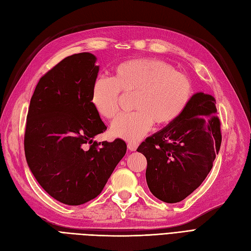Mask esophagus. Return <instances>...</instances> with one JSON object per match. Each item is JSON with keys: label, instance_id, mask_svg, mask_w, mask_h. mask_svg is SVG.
Returning <instances> with one entry per match:
<instances>
[{"label": "esophagus", "instance_id": "1", "mask_svg": "<svg viewBox=\"0 0 251 251\" xmlns=\"http://www.w3.org/2000/svg\"><path fill=\"white\" fill-rule=\"evenodd\" d=\"M127 147L130 151H136L138 149V144L136 142H128Z\"/></svg>", "mask_w": 251, "mask_h": 251}]
</instances>
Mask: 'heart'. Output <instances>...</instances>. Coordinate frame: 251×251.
Returning a JSON list of instances; mask_svg holds the SVG:
<instances>
[{
	"label": "heart",
	"mask_w": 251,
	"mask_h": 251,
	"mask_svg": "<svg viewBox=\"0 0 251 251\" xmlns=\"http://www.w3.org/2000/svg\"><path fill=\"white\" fill-rule=\"evenodd\" d=\"M137 92L133 113L121 114L110 128L113 137L136 142L149 132L156 122L168 125L174 122L189 104L192 86L185 75L170 63L153 58L132 59L120 63L112 77L95 78L90 94L94 110L112 119L119 110V95Z\"/></svg>",
	"instance_id": "obj_1"
}]
</instances>
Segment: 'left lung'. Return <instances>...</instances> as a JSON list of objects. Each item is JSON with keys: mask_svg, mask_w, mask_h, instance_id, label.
<instances>
[{"mask_svg": "<svg viewBox=\"0 0 251 251\" xmlns=\"http://www.w3.org/2000/svg\"><path fill=\"white\" fill-rule=\"evenodd\" d=\"M215 104L210 94H193L180 117L138 147L147 160V185L160 201H183L208 176L222 143Z\"/></svg>", "mask_w": 251, "mask_h": 251, "instance_id": "8db88e82", "label": "left lung"}]
</instances>
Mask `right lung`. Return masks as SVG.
I'll return each mask as SVG.
<instances>
[{
    "instance_id": "obj_1",
    "label": "right lung",
    "mask_w": 251,
    "mask_h": 251,
    "mask_svg": "<svg viewBox=\"0 0 251 251\" xmlns=\"http://www.w3.org/2000/svg\"><path fill=\"white\" fill-rule=\"evenodd\" d=\"M91 53L66 57L42 76L30 99L25 157L43 190L69 205L82 204L104 189L125 156L123 140L98 143L107 129L90 101L100 67Z\"/></svg>"
}]
</instances>
